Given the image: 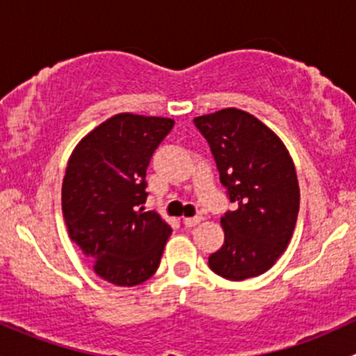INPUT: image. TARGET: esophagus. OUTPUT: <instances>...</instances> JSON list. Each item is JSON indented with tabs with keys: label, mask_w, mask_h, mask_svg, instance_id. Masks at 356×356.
Returning a JSON list of instances; mask_svg holds the SVG:
<instances>
[{
	"label": "esophagus",
	"mask_w": 356,
	"mask_h": 356,
	"mask_svg": "<svg viewBox=\"0 0 356 356\" xmlns=\"http://www.w3.org/2000/svg\"><path fill=\"white\" fill-rule=\"evenodd\" d=\"M203 222V216L201 215H197V216H191V218H184V225L186 227H196L197 223H201Z\"/></svg>",
	"instance_id": "obj_1"
}]
</instances>
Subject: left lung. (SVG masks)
Returning <instances> with one entry per match:
<instances>
[{"label":"left lung","instance_id":"1","mask_svg":"<svg viewBox=\"0 0 356 356\" xmlns=\"http://www.w3.org/2000/svg\"><path fill=\"white\" fill-rule=\"evenodd\" d=\"M234 211L222 216L225 242L208 257L213 273L232 282L263 275L286 249L300 204L297 172L285 145L259 119L238 109L200 115Z\"/></svg>","mask_w":356,"mask_h":356}]
</instances>
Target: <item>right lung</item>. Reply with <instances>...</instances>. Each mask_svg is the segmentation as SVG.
<instances>
[{
  "instance_id": "add662e5",
  "label": "right lung",
  "mask_w": 356,
  "mask_h": 356,
  "mask_svg": "<svg viewBox=\"0 0 356 356\" xmlns=\"http://www.w3.org/2000/svg\"><path fill=\"white\" fill-rule=\"evenodd\" d=\"M172 128L167 118L118 114L70 156L61 194L68 234L112 285H141L160 264L172 228L143 204L149 160Z\"/></svg>"
}]
</instances>
